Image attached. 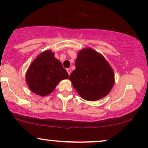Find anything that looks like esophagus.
I'll use <instances>...</instances> for the list:
<instances>
[{"label": "esophagus", "mask_w": 148, "mask_h": 148, "mask_svg": "<svg viewBox=\"0 0 148 148\" xmlns=\"http://www.w3.org/2000/svg\"><path fill=\"white\" fill-rule=\"evenodd\" d=\"M66 71H67L69 75H70V74L71 73V69L69 68V69H66Z\"/></svg>", "instance_id": "obj_1"}]
</instances>
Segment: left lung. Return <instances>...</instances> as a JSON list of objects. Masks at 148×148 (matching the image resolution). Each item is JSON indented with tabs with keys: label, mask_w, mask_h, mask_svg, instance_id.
<instances>
[{
	"label": "left lung",
	"mask_w": 148,
	"mask_h": 148,
	"mask_svg": "<svg viewBox=\"0 0 148 148\" xmlns=\"http://www.w3.org/2000/svg\"><path fill=\"white\" fill-rule=\"evenodd\" d=\"M75 64L69 79L83 99L96 101L110 93L114 74L102 54L91 48H84L78 52Z\"/></svg>",
	"instance_id": "left-lung-1"
}]
</instances>
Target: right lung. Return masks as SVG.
I'll use <instances>...</instances> for the list:
<instances>
[{
    "instance_id": "add662e5",
    "label": "right lung",
    "mask_w": 148,
    "mask_h": 148,
    "mask_svg": "<svg viewBox=\"0 0 148 148\" xmlns=\"http://www.w3.org/2000/svg\"><path fill=\"white\" fill-rule=\"evenodd\" d=\"M68 78L65 69L50 50L40 53L30 64L25 74L30 90L40 96H48L60 81Z\"/></svg>"
}]
</instances>
